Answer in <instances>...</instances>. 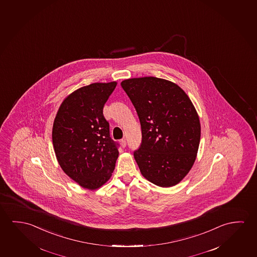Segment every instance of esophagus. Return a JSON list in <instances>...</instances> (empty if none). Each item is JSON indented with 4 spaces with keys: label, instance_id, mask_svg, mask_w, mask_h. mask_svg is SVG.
<instances>
[{
    "label": "esophagus",
    "instance_id": "obj_1",
    "mask_svg": "<svg viewBox=\"0 0 257 257\" xmlns=\"http://www.w3.org/2000/svg\"><path fill=\"white\" fill-rule=\"evenodd\" d=\"M121 145H122V148H125V147H126V140H125V139L121 140Z\"/></svg>",
    "mask_w": 257,
    "mask_h": 257
}]
</instances>
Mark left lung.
<instances>
[{"label": "left lung", "instance_id": "8db88e82", "mask_svg": "<svg viewBox=\"0 0 257 257\" xmlns=\"http://www.w3.org/2000/svg\"><path fill=\"white\" fill-rule=\"evenodd\" d=\"M137 111L142 144L134 152L141 173L155 185H176L192 168L200 143L198 112L176 83L154 76L123 80Z\"/></svg>", "mask_w": 257, "mask_h": 257}]
</instances>
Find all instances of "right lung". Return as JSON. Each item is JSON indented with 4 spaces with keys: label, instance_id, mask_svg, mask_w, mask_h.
I'll return each instance as SVG.
<instances>
[{
    "label": "right lung",
    "instance_id": "add662e5",
    "mask_svg": "<svg viewBox=\"0 0 257 257\" xmlns=\"http://www.w3.org/2000/svg\"><path fill=\"white\" fill-rule=\"evenodd\" d=\"M116 84L94 83L75 90L60 104L53 122L52 144L59 166L87 190H97L110 179L118 158L103 115Z\"/></svg>",
    "mask_w": 257,
    "mask_h": 257
}]
</instances>
